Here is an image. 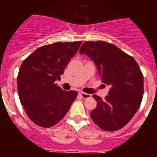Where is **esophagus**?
<instances>
[{
    "label": "esophagus",
    "mask_w": 157,
    "mask_h": 157,
    "mask_svg": "<svg viewBox=\"0 0 157 157\" xmlns=\"http://www.w3.org/2000/svg\"><path fill=\"white\" fill-rule=\"evenodd\" d=\"M79 94L81 95V97L82 98H91V95L89 94H86V93L83 92H79Z\"/></svg>",
    "instance_id": "34e87169"
}]
</instances>
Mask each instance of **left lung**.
Wrapping results in <instances>:
<instances>
[{"mask_svg":"<svg viewBox=\"0 0 157 157\" xmlns=\"http://www.w3.org/2000/svg\"><path fill=\"white\" fill-rule=\"evenodd\" d=\"M92 59L101 77L110 86L105 100L93 98L98 105L90 112L94 123L106 131L123 128L139 109L144 93V78L132 56L105 41H86L79 49Z\"/></svg>","mask_w":157,"mask_h":157,"instance_id":"obj_1","label":"left lung"}]
</instances>
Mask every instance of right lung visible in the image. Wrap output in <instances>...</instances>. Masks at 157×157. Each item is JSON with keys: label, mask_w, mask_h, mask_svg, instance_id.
<instances>
[{"label": "right lung", "mask_w": 157, "mask_h": 157, "mask_svg": "<svg viewBox=\"0 0 157 157\" xmlns=\"http://www.w3.org/2000/svg\"><path fill=\"white\" fill-rule=\"evenodd\" d=\"M82 41L56 42L37 48L23 60L17 77L21 105L30 120L41 127L56 125L64 117L78 92L63 90L60 79Z\"/></svg>", "instance_id": "obj_1"}]
</instances>
